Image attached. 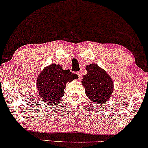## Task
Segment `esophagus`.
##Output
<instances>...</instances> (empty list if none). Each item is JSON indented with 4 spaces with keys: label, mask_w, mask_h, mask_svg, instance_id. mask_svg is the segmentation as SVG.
<instances>
[{
    "label": "esophagus",
    "mask_w": 148,
    "mask_h": 148,
    "mask_svg": "<svg viewBox=\"0 0 148 148\" xmlns=\"http://www.w3.org/2000/svg\"><path fill=\"white\" fill-rule=\"evenodd\" d=\"M76 74H77L78 76H79V79L81 80V72H76Z\"/></svg>",
    "instance_id": "obj_1"
}]
</instances>
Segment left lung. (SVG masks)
I'll return each mask as SVG.
<instances>
[{
  "instance_id": "left-lung-1",
  "label": "left lung",
  "mask_w": 148,
  "mask_h": 148,
  "mask_svg": "<svg viewBox=\"0 0 148 148\" xmlns=\"http://www.w3.org/2000/svg\"><path fill=\"white\" fill-rule=\"evenodd\" d=\"M88 74L84 76L82 83L85 92L91 101L102 105L108 102L113 90V82L104 69L97 64L86 66Z\"/></svg>"
}]
</instances>
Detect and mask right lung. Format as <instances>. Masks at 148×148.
<instances>
[{
	"label": "right lung",
	"instance_id": "obj_1",
	"mask_svg": "<svg viewBox=\"0 0 148 148\" xmlns=\"http://www.w3.org/2000/svg\"><path fill=\"white\" fill-rule=\"evenodd\" d=\"M78 78V76L70 72L69 69L63 70L60 64H50L45 67L37 77L39 95L42 101L54 107L64 96L66 84Z\"/></svg>",
	"mask_w": 148,
	"mask_h": 148
}]
</instances>
